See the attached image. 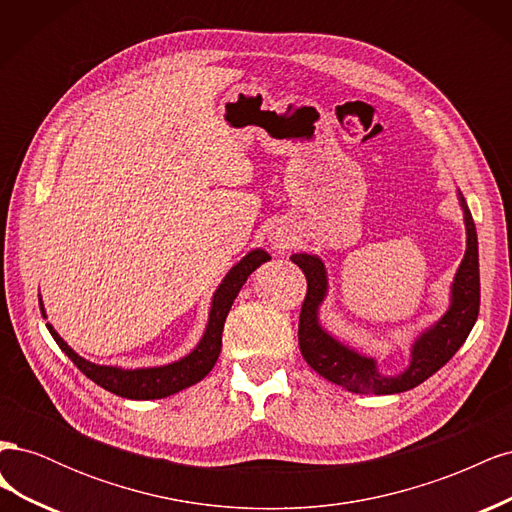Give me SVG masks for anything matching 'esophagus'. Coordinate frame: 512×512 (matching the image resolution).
I'll return each instance as SVG.
<instances>
[{"label":"esophagus","mask_w":512,"mask_h":512,"mask_svg":"<svg viewBox=\"0 0 512 512\" xmlns=\"http://www.w3.org/2000/svg\"><path fill=\"white\" fill-rule=\"evenodd\" d=\"M275 245H284V239H275Z\"/></svg>","instance_id":"1"}]
</instances>
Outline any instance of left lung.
<instances>
[{"label": "left lung", "mask_w": 512, "mask_h": 512, "mask_svg": "<svg viewBox=\"0 0 512 512\" xmlns=\"http://www.w3.org/2000/svg\"><path fill=\"white\" fill-rule=\"evenodd\" d=\"M459 205L466 222V254L451 284V305L446 314L414 339L410 365L399 376H382L371 356L356 352L322 329L318 309L329 292L324 262L314 254H292L290 260L299 265L307 277V294L299 316V348L307 365L316 374L346 391L361 395H393L414 389L436 374L453 359V354L466 342L480 307V275H478V239L472 213L461 192Z\"/></svg>", "instance_id": "obj_1"}]
</instances>
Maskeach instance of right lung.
I'll return each mask as SVG.
<instances>
[{"instance_id": "right-lung-1", "label": "right lung", "mask_w": 512, "mask_h": 512, "mask_svg": "<svg viewBox=\"0 0 512 512\" xmlns=\"http://www.w3.org/2000/svg\"><path fill=\"white\" fill-rule=\"evenodd\" d=\"M267 260H271V256L265 250H252L226 273L222 284L213 294L207 329L203 337H200L198 346L175 363L160 365V367H138V369L98 365L76 354L64 339L59 337V333L51 327L49 322H46V327H49V333L53 335L57 346L68 354V359L79 367L89 380H94L108 393H115L126 399H162L200 382L213 369L222 350V331H224V322L232 307V301L237 299V294L247 277H250L262 262ZM40 307H42V299H40ZM42 314H44V307H42Z\"/></svg>"}]
</instances>
